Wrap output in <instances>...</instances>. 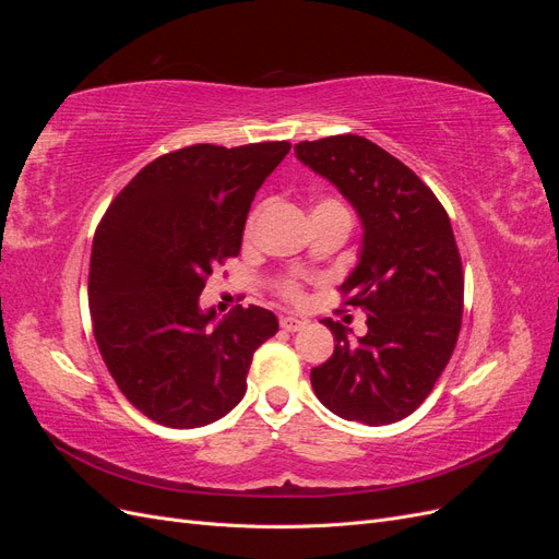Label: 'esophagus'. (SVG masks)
Returning <instances> with one entry per match:
<instances>
[{
    "instance_id": "34e87169",
    "label": "esophagus",
    "mask_w": 559,
    "mask_h": 559,
    "mask_svg": "<svg viewBox=\"0 0 559 559\" xmlns=\"http://www.w3.org/2000/svg\"><path fill=\"white\" fill-rule=\"evenodd\" d=\"M280 326H282V331L296 333V331H300L302 326H306V321L298 319V317H282V319H280Z\"/></svg>"
}]
</instances>
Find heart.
<instances>
[{
	"label": "heart",
	"mask_w": 559,
	"mask_h": 559,
	"mask_svg": "<svg viewBox=\"0 0 559 559\" xmlns=\"http://www.w3.org/2000/svg\"><path fill=\"white\" fill-rule=\"evenodd\" d=\"M319 207H343V205H341V202H337V200H321L314 210H319ZM253 222H257V214L249 216V222H247V235L251 233ZM280 296H282L284 300L296 302V306H298V302L306 300V294H302V286H300V282H298L296 277H289V280H282V282H280Z\"/></svg>",
	"instance_id": "obj_1"
}]
</instances>
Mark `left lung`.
Masks as SVG:
<instances>
[{
    "instance_id": "1",
    "label": "left lung",
    "mask_w": 559,
    "mask_h": 559,
    "mask_svg": "<svg viewBox=\"0 0 559 559\" xmlns=\"http://www.w3.org/2000/svg\"><path fill=\"white\" fill-rule=\"evenodd\" d=\"M326 177L364 226L359 263L341 284L343 306L366 312V335L341 321L331 359L312 368L317 399L343 419L392 425L415 413L445 370L462 329L464 273L448 212L408 165L359 134L294 146Z\"/></svg>"
}]
</instances>
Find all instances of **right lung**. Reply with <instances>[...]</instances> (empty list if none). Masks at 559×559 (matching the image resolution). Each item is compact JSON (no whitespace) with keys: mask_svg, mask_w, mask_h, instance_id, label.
<instances>
[{"mask_svg":"<svg viewBox=\"0 0 559 559\" xmlns=\"http://www.w3.org/2000/svg\"><path fill=\"white\" fill-rule=\"evenodd\" d=\"M289 142L193 144L151 160L99 222L88 306L99 354L123 396L148 419L195 429L247 392L259 345L277 317L238 306L200 310L216 265L240 253L251 200Z\"/></svg>","mask_w":559,"mask_h":559,"instance_id":"right-lung-1","label":"right lung"}]
</instances>
